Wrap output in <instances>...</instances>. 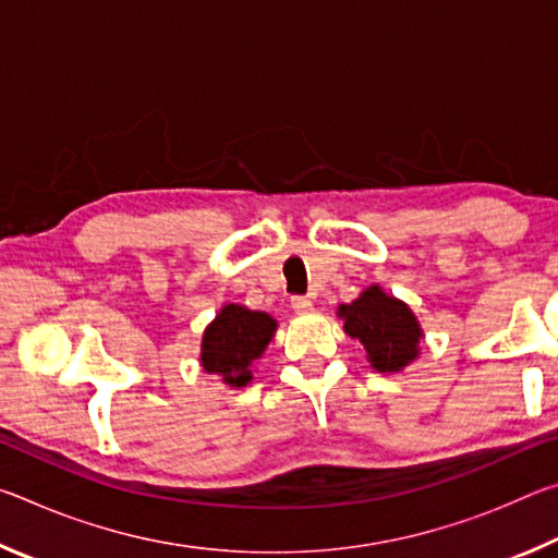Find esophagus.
Returning <instances> with one entry per match:
<instances>
[{"instance_id": "34e87169", "label": "esophagus", "mask_w": 558, "mask_h": 558, "mask_svg": "<svg viewBox=\"0 0 558 558\" xmlns=\"http://www.w3.org/2000/svg\"><path fill=\"white\" fill-rule=\"evenodd\" d=\"M290 302H292V310H295V313H307V310H313V300L305 295H295Z\"/></svg>"}]
</instances>
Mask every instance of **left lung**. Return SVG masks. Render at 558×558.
I'll list each match as a JSON object with an SVG mask.
<instances>
[{
    "label": "left lung",
    "mask_w": 558,
    "mask_h": 558,
    "mask_svg": "<svg viewBox=\"0 0 558 558\" xmlns=\"http://www.w3.org/2000/svg\"><path fill=\"white\" fill-rule=\"evenodd\" d=\"M337 315L344 319V332L364 344L376 372H401L418 356L423 337L418 319L405 302L386 295L379 286L366 288L349 305H339Z\"/></svg>",
    "instance_id": "1"
}]
</instances>
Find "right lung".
I'll return each mask as SVG.
<instances>
[{"label": "right lung", "mask_w": 558, "mask_h": 558, "mask_svg": "<svg viewBox=\"0 0 558 558\" xmlns=\"http://www.w3.org/2000/svg\"><path fill=\"white\" fill-rule=\"evenodd\" d=\"M276 327V319L258 310L233 305V302L223 305L214 323L204 329V372L221 376L223 384L241 389L253 379V366L266 352Z\"/></svg>", "instance_id": "right-lung-1"}]
</instances>
